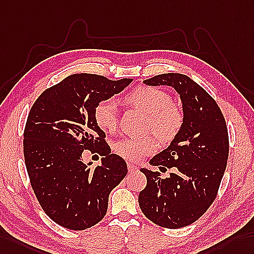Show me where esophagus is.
I'll return each mask as SVG.
<instances>
[{
  "label": "esophagus",
  "mask_w": 254,
  "mask_h": 254,
  "mask_svg": "<svg viewBox=\"0 0 254 254\" xmlns=\"http://www.w3.org/2000/svg\"><path fill=\"white\" fill-rule=\"evenodd\" d=\"M127 168H128V171L129 172H134V171H138V167L131 164V163H128L127 164Z\"/></svg>",
  "instance_id": "1"
}]
</instances>
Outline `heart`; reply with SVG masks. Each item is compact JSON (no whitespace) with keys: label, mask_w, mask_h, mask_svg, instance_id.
<instances>
[{"label":"heart","mask_w":254,"mask_h":254,"mask_svg":"<svg viewBox=\"0 0 254 254\" xmlns=\"http://www.w3.org/2000/svg\"><path fill=\"white\" fill-rule=\"evenodd\" d=\"M125 101L147 116L146 130L167 143L174 140L183 126V113L175 104L168 92L150 86H139L125 97ZM95 121L104 131H114L119 124V108L114 99H106L95 108ZM153 137L142 139L124 138L114 144L117 155L138 162L157 150Z\"/></svg>","instance_id":"obj_1"}]
</instances>
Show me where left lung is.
I'll use <instances>...</instances> for the list:
<instances>
[{
    "mask_svg": "<svg viewBox=\"0 0 254 254\" xmlns=\"http://www.w3.org/2000/svg\"><path fill=\"white\" fill-rule=\"evenodd\" d=\"M148 86H171L180 95L183 126L170 145L150 164L171 172L142 168L146 187L139 205L148 220L159 226L180 228L194 223L215 199L228 158V132L214 99L189 76L165 73L145 79Z\"/></svg>",
    "mask_w": 254,
    "mask_h": 254,
    "instance_id": "8db88e82",
    "label": "left lung"
}]
</instances>
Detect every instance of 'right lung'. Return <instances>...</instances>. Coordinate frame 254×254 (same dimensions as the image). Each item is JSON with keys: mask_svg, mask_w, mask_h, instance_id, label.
Listing matches in <instances>:
<instances>
[{"mask_svg": "<svg viewBox=\"0 0 254 254\" xmlns=\"http://www.w3.org/2000/svg\"><path fill=\"white\" fill-rule=\"evenodd\" d=\"M131 82L72 74L43 91L31 108L23 132L24 162L36 198L57 224L73 231L97 224L107 213L111 190L126 177L125 160L111 154L95 108ZM86 149L105 156L95 170L82 162Z\"/></svg>", "mask_w": 254, "mask_h": 254, "instance_id": "add662e5", "label": "right lung"}]
</instances>
